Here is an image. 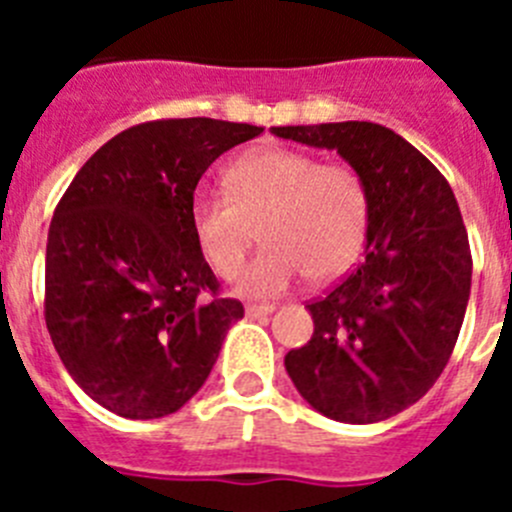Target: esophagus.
Masks as SVG:
<instances>
[{
    "mask_svg": "<svg viewBox=\"0 0 512 512\" xmlns=\"http://www.w3.org/2000/svg\"><path fill=\"white\" fill-rule=\"evenodd\" d=\"M271 312H274V305H269V302H248L246 305L248 318H266Z\"/></svg>",
    "mask_w": 512,
    "mask_h": 512,
    "instance_id": "esophagus-1",
    "label": "esophagus"
}]
</instances>
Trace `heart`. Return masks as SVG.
Returning a JSON list of instances; mask_svg holds the SVG:
<instances>
[{"label":"heart","mask_w":512,"mask_h":512,"mask_svg":"<svg viewBox=\"0 0 512 512\" xmlns=\"http://www.w3.org/2000/svg\"><path fill=\"white\" fill-rule=\"evenodd\" d=\"M223 194H197L189 207L194 241L217 277L243 269L259 223L266 243L241 279L246 295H279L310 274L330 279L356 259L369 220L359 171L323 164L295 148H256L225 171Z\"/></svg>","instance_id":"obj_1"}]
</instances>
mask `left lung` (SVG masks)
I'll use <instances>...</instances> for the list:
<instances>
[{
    "label": "left lung",
    "instance_id": "8db88e82",
    "mask_svg": "<svg viewBox=\"0 0 512 512\" xmlns=\"http://www.w3.org/2000/svg\"><path fill=\"white\" fill-rule=\"evenodd\" d=\"M271 133L338 151L369 194L366 259L307 302L315 330L284 356L287 374L325 418H392L436 384L464 323L472 251L454 192L418 148L374 122Z\"/></svg>",
    "mask_w": 512,
    "mask_h": 512
}]
</instances>
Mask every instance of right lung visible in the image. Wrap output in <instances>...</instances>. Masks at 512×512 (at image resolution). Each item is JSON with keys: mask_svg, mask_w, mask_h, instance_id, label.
<instances>
[{"mask_svg": "<svg viewBox=\"0 0 512 512\" xmlns=\"http://www.w3.org/2000/svg\"><path fill=\"white\" fill-rule=\"evenodd\" d=\"M261 133L212 117L140 122L63 192L45 248V325L74 382L110 413H176L243 318L197 248L189 207L212 161Z\"/></svg>", "mask_w": 512, "mask_h": 512, "instance_id": "add662e5", "label": "right lung"}]
</instances>
